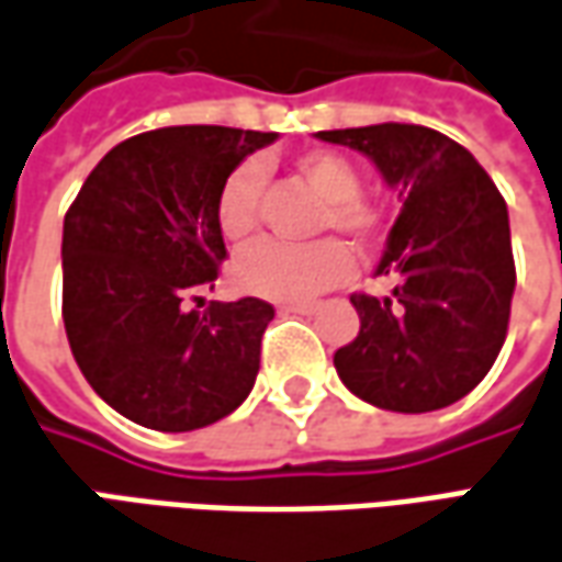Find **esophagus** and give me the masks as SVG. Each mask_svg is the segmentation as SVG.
I'll return each instance as SVG.
<instances>
[{
    "mask_svg": "<svg viewBox=\"0 0 562 562\" xmlns=\"http://www.w3.org/2000/svg\"><path fill=\"white\" fill-rule=\"evenodd\" d=\"M282 311H285V313H304V316H311V313L319 311V304H316V301H295V304H282Z\"/></svg>",
    "mask_w": 562,
    "mask_h": 562,
    "instance_id": "esophagus-1",
    "label": "esophagus"
}]
</instances>
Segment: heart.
Instances as JSON below:
<instances>
[{
    "mask_svg": "<svg viewBox=\"0 0 562 562\" xmlns=\"http://www.w3.org/2000/svg\"><path fill=\"white\" fill-rule=\"evenodd\" d=\"M295 175L326 200L316 231H338L353 243L369 246L381 236V209L360 193V171L335 150H307L295 159ZM265 171L258 162H243L224 178L215 200L221 236L243 246L258 231V200ZM353 273V251L341 239H316L311 246H282L265 239L246 249L233 265L236 289L270 301H307L341 285Z\"/></svg>",
    "mask_w": 562,
    "mask_h": 562,
    "instance_id": "b5f03b06",
    "label": "heart"
}]
</instances>
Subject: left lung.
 I'll use <instances>...</instances> for the list:
<instances>
[{
	"mask_svg": "<svg viewBox=\"0 0 562 562\" xmlns=\"http://www.w3.org/2000/svg\"><path fill=\"white\" fill-rule=\"evenodd\" d=\"M360 150L403 196L378 277L387 297L350 295L360 335L335 350L347 391L378 409L434 412L486 378L505 345L517 285L505 196L452 137L381 122L319 132Z\"/></svg>",
	"mask_w": 562,
	"mask_h": 562,
	"instance_id": "1",
	"label": "left lung"
}]
</instances>
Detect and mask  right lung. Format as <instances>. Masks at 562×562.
I'll list each match as a JSON object with an SVG mask.
<instances>
[{"instance_id":"1","label":"right lung","mask_w":562,"mask_h":562,"mask_svg":"<svg viewBox=\"0 0 562 562\" xmlns=\"http://www.w3.org/2000/svg\"><path fill=\"white\" fill-rule=\"evenodd\" d=\"M277 132L171 125L128 137L91 169L64 217V329L106 406L166 434L196 430L249 396L273 307L212 301L227 258L224 178Z\"/></svg>"}]
</instances>
